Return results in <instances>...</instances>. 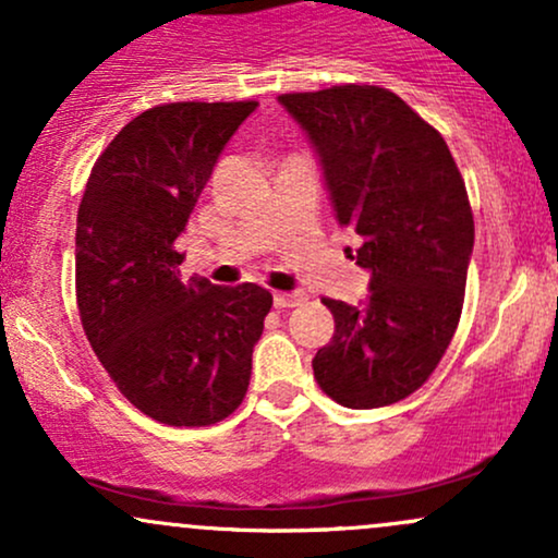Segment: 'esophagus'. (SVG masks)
I'll use <instances>...</instances> for the list:
<instances>
[{
  "instance_id": "obj_1",
  "label": "esophagus",
  "mask_w": 558,
  "mask_h": 558,
  "mask_svg": "<svg viewBox=\"0 0 558 558\" xmlns=\"http://www.w3.org/2000/svg\"><path fill=\"white\" fill-rule=\"evenodd\" d=\"M272 301H275V310H291V306L304 304L306 293H304V291H293V293L278 291V293H275V296H272Z\"/></svg>"
}]
</instances>
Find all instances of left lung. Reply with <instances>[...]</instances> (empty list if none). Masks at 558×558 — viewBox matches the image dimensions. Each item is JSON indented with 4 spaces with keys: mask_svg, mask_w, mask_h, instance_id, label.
<instances>
[{
    "mask_svg": "<svg viewBox=\"0 0 558 558\" xmlns=\"http://www.w3.org/2000/svg\"><path fill=\"white\" fill-rule=\"evenodd\" d=\"M310 133L332 207L360 233L373 272L362 306L323 299L336 332L312 360L317 386L349 409L407 399L446 354L464 306L475 220L444 136L383 86L278 96Z\"/></svg>",
    "mask_w": 558,
    "mask_h": 558,
    "instance_id": "8db88e82",
    "label": "left lung"
}]
</instances>
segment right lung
<instances>
[{
  "mask_svg": "<svg viewBox=\"0 0 558 558\" xmlns=\"http://www.w3.org/2000/svg\"><path fill=\"white\" fill-rule=\"evenodd\" d=\"M257 101H170L94 162L75 228V299L101 367L146 417L207 427L241 407L272 306L257 283H183V233L222 146Z\"/></svg>",
  "mask_w": 558,
  "mask_h": 558,
  "instance_id": "add662e5",
  "label": "right lung"
}]
</instances>
